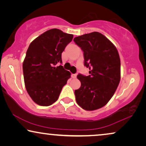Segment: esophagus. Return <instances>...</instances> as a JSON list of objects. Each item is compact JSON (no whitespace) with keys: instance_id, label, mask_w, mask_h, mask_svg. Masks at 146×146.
<instances>
[{"instance_id":"34e87169","label":"esophagus","mask_w":146,"mask_h":146,"mask_svg":"<svg viewBox=\"0 0 146 146\" xmlns=\"http://www.w3.org/2000/svg\"><path fill=\"white\" fill-rule=\"evenodd\" d=\"M76 76H77L76 74H72V78H76Z\"/></svg>"}]
</instances>
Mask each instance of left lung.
Here are the masks:
<instances>
[{
    "label": "left lung",
    "instance_id": "obj_1",
    "mask_svg": "<svg viewBox=\"0 0 146 146\" xmlns=\"http://www.w3.org/2000/svg\"><path fill=\"white\" fill-rule=\"evenodd\" d=\"M84 52L89 76L79 74L81 86L74 92L78 104L84 110L101 108L113 96L120 81V59L116 48L102 34L93 32L75 37Z\"/></svg>",
    "mask_w": 146,
    "mask_h": 146
}]
</instances>
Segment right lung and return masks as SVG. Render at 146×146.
<instances>
[{
  "label": "right lung",
  "instance_id": "obj_1",
  "mask_svg": "<svg viewBox=\"0 0 146 146\" xmlns=\"http://www.w3.org/2000/svg\"><path fill=\"white\" fill-rule=\"evenodd\" d=\"M72 38L73 35L53 29L29 45L23 64L24 80L28 94L37 104L48 106L54 103L70 78V72L56 65L62 62V53Z\"/></svg>",
  "mask_w": 146,
  "mask_h": 146
}]
</instances>
